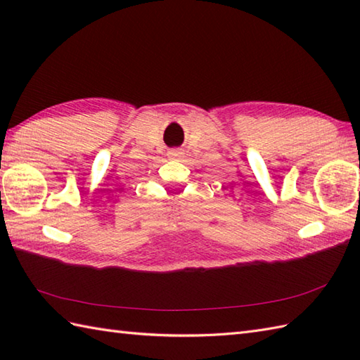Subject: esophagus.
Here are the masks:
<instances>
[{
    "instance_id": "esophagus-1",
    "label": "esophagus",
    "mask_w": 360,
    "mask_h": 360,
    "mask_svg": "<svg viewBox=\"0 0 360 360\" xmlns=\"http://www.w3.org/2000/svg\"><path fill=\"white\" fill-rule=\"evenodd\" d=\"M184 150H181V148H173V150H170L168 151V156H170L172 159H181V158H184Z\"/></svg>"
}]
</instances>
